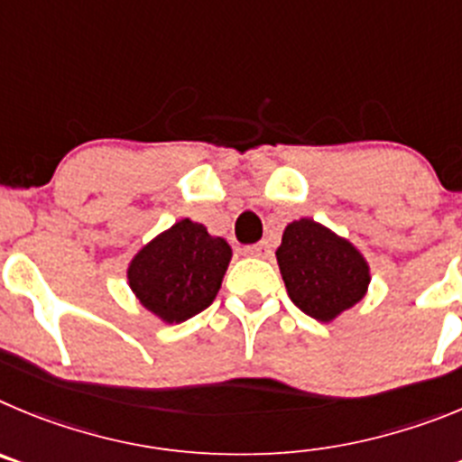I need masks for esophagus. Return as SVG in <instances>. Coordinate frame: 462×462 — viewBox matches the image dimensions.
<instances>
[{"mask_svg": "<svg viewBox=\"0 0 462 462\" xmlns=\"http://www.w3.org/2000/svg\"><path fill=\"white\" fill-rule=\"evenodd\" d=\"M244 253L251 257H264V255H269V244L267 241H260V244H253V246L244 248Z\"/></svg>", "mask_w": 462, "mask_h": 462, "instance_id": "esophagus-1", "label": "esophagus"}]
</instances>
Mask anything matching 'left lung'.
<instances>
[{"instance_id": "obj_1", "label": "left lung", "mask_w": 462, "mask_h": 462, "mask_svg": "<svg viewBox=\"0 0 462 462\" xmlns=\"http://www.w3.org/2000/svg\"><path fill=\"white\" fill-rule=\"evenodd\" d=\"M276 257L294 306L319 322L352 309L371 282L368 264L350 241L310 218L285 227Z\"/></svg>"}]
</instances>
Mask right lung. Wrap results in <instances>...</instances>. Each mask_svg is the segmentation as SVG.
I'll list each match as a JSON object with an SVG mask.
<instances>
[{"label":"right lung","instance_id":"right-lung-1","mask_svg":"<svg viewBox=\"0 0 462 462\" xmlns=\"http://www.w3.org/2000/svg\"><path fill=\"white\" fill-rule=\"evenodd\" d=\"M230 257L226 239L184 218L133 257L128 282L144 309L163 322H184L214 301Z\"/></svg>","mask_w":462,"mask_h":462}]
</instances>
